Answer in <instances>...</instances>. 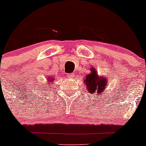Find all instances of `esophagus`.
I'll return each instance as SVG.
<instances>
[{"mask_svg": "<svg viewBox=\"0 0 146 146\" xmlns=\"http://www.w3.org/2000/svg\"><path fill=\"white\" fill-rule=\"evenodd\" d=\"M66 76L68 77L69 79H71V78H73V73H67Z\"/></svg>", "mask_w": 146, "mask_h": 146, "instance_id": "obj_1", "label": "esophagus"}]
</instances>
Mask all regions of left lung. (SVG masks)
Instances as JSON below:
<instances>
[{
	"label": "left lung",
	"instance_id": "8db88e82",
	"mask_svg": "<svg viewBox=\"0 0 146 146\" xmlns=\"http://www.w3.org/2000/svg\"><path fill=\"white\" fill-rule=\"evenodd\" d=\"M83 79L86 90L91 95L100 96L105 91V87L108 85L107 78L98 75V71L95 67H91L90 73L86 74Z\"/></svg>",
	"mask_w": 146,
	"mask_h": 146
}]
</instances>
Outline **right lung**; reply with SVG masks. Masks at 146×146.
I'll list each match as a JSON object with an SVG mask.
<instances>
[{
	"mask_svg": "<svg viewBox=\"0 0 146 146\" xmlns=\"http://www.w3.org/2000/svg\"><path fill=\"white\" fill-rule=\"evenodd\" d=\"M46 80H47V82H46L45 84H44V85H42L41 84V86H39V92L41 93L43 91H48L49 90V88L50 89V86H52V84H53L54 81H55V76H47L46 78ZM39 93V94H40Z\"/></svg>",
	"mask_w": 146,
	"mask_h": 146,
	"instance_id": "add662e5",
	"label": "right lung"
}]
</instances>
